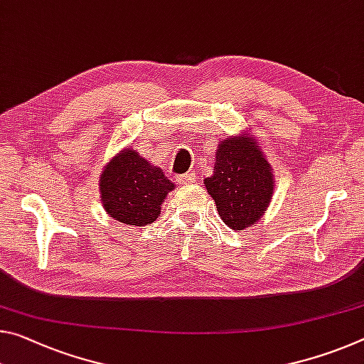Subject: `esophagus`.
Segmentation results:
<instances>
[{"mask_svg": "<svg viewBox=\"0 0 364 364\" xmlns=\"http://www.w3.org/2000/svg\"><path fill=\"white\" fill-rule=\"evenodd\" d=\"M178 183H180L181 186H188V184H193V183H196V175H193V173H186V175H181L180 180H178Z\"/></svg>", "mask_w": 364, "mask_h": 364, "instance_id": "obj_1", "label": "esophagus"}]
</instances>
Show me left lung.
<instances>
[{
  "label": "left lung",
  "instance_id": "obj_1",
  "mask_svg": "<svg viewBox=\"0 0 364 364\" xmlns=\"http://www.w3.org/2000/svg\"><path fill=\"white\" fill-rule=\"evenodd\" d=\"M204 186L218 215L230 228L245 230L259 222L275 191L272 165L250 131L218 142L212 176Z\"/></svg>",
  "mask_w": 364,
  "mask_h": 364
}]
</instances>
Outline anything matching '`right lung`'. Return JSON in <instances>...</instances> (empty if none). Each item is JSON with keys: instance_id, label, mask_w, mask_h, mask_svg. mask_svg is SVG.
<instances>
[{"instance_id": "right-lung-1", "label": "right lung", "mask_w": 364, "mask_h": 364, "mask_svg": "<svg viewBox=\"0 0 364 364\" xmlns=\"http://www.w3.org/2000/svg\"><path fill=\"white\" fill-rule=\"evenodd\" d=\"M100 203L109 217L132 227H146L160 215L161 204L176 184L134 149L124 147L103 166Z\"/></svg>"}]
</instances>
